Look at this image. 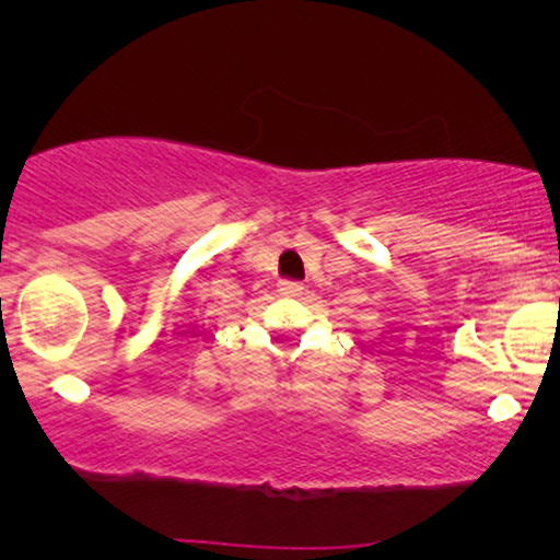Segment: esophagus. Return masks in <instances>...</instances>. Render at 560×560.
Here are the masks:
<instances>
[{"mask_svg": "<svg viewBox=\"0 0 560 560\" xmlns=\"http://www.w3.org/2000/svg\"><path fill=\"white\" fill-rule=\"evenodd\" d=\"M278 290H280L282 295L295 298V295H301V293H303V285H301V282H295V280H282L280 285H278Z\"/></svg>", "mask_w": 560, "mask_h": 560, "instance_id": "obj_1", "label": "esophagus"}]
</instances>
